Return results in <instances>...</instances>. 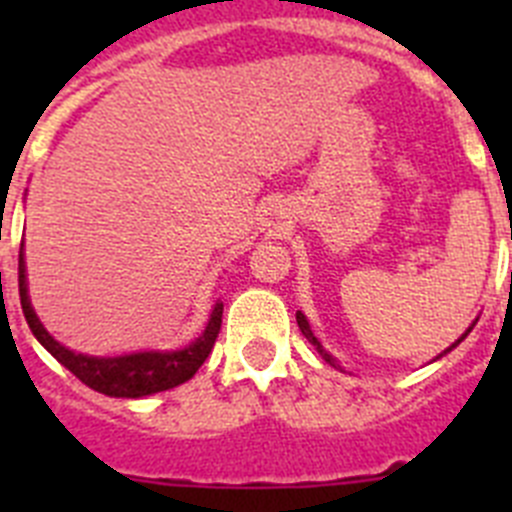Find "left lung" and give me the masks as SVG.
Here are the masks:
<instances>
[{
	"mask_svg": "<svg viewBox=\"0 0 512 512\" xmlns=\"http://www.w3.org/2000/svg\"><path fill=\"white\" fill-rule=\"evenodd\" d=\"M297 325H300V330H302V336H305V338H307V341H310V343H312V346L318 348V354H320V356H323V359H325V361H328V364L338 366V364H336V359H333V356H330V354H328V351H325V348H323V346H320V341H318V338L312 336V330H310V323H307V318H305V315H302V312H297ZM469 330H472V328H469ZM469 330H467V333H464V336H461V338H459V341H456V343H454V346H449V348H446V351H443V354H449L451 348H456V346H459V343H461V341H464V338H467V336H469ZM443 354H438V356H436V359H441V356H443Z\"/></svg>",
	"mask_w": 512,
	"mask_h": 512,
	"instance_id": "8db88e82",
	"label": "left lung"
}]
</instances>
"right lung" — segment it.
Returning <instances> with one entry per match:
<instances>
[{"instance_id": "right-lung-1", "label": "right lung", "mask_w": 512, "mask_h": 512, "mask_svg": "<svg viewBox=\"0 0 512 512\" xmlns=\"http://www.w3.org/2000/svg\"><path fill=\"white\" fill-rule=\"evenodd\" d=\"M20 302L25 320L33 330V336L43 343L51 356H56L76 379L92 387V390L102 392L110 397H146L156 395V392L171 390L179 387L187 379L194 377V372L205 364L210 356L215 338L220 333V323H223V302H217L212 310L207 328L194 343L179 351H143V354H128V356H84L74 354L66 346L56 341V338L43 328V323L35 315L30 297H27V279H25V253L20 246Z\"/></svg>"}]
</instances>
